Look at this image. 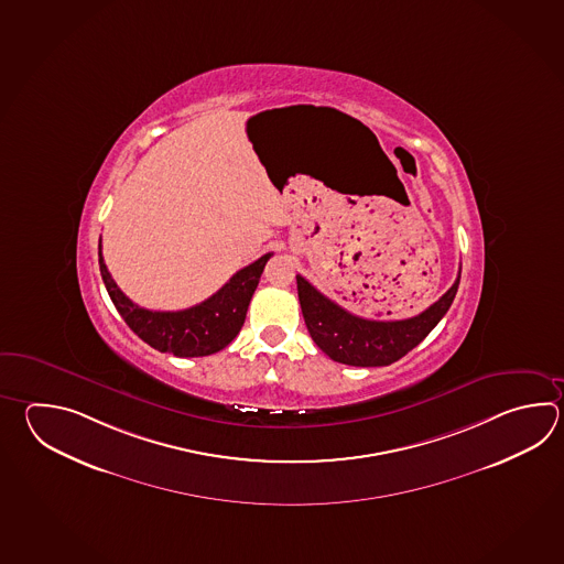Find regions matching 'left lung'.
Instances as JSON below:
<instances>
[{"label": "left lung", "instance_id": "8db88e82", "mask_svg": "<svg viewBox=\"0 0 564 564\" xmlns=\"http://www.w3.org/2000/svg\"><path fill=\"white\" fill-rule=\"evenodd\" d=\"M458 285L460 275L434 305H430L415 317L398 322H376L345 311L313 288L307 279L297 275L301 311L311 339L325 356L356 368L390 366L408 351H412L446 315L456 297Z\"/></svg>", "mask_w": 564, "mask_h": 564}]
</instances>
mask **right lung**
I'll use <instances>...</instances> for the list:
<instances>
[{"label": "right lung", "mask_w": 564, "mask_h": 564, "mask_svg": "<svg viewBox=\"0 0 564 564\" xmlns=\"http://www.w3.org/2000/svg\"><path fill=\"white\" fill-rule=\"evenodd\" d=\"M98 263L104 285L128 327L142 341L162 354L176 357H203L217 354L237 337L247 317L249 303L271 253L247 264L230 276L223 288L195 307L183 311H150L139 307L118 289L102 259L98 245Z\"/></svg>", "instance_id": "1"}]
</instances>
